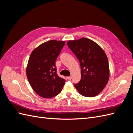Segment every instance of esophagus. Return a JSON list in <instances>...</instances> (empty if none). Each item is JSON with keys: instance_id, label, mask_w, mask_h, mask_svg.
<instances>
[{"instance_id": "34e87169", "label": "esophagus", "mask_w": 133, "mask_h": 133, "mask_svg": "<svg viewBox=\"0 0 133 133\" xmlns=\"http://www.w3.org/2000/svg\"><path fill=\"white\" fill-rule=\"evenodd\" d=\"M67 79H68V80H70L71 79V76H68Z\"/></svg>"}]
</instances>
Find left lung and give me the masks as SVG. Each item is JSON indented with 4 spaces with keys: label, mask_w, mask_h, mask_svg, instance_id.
Instances as JSON below:
<instances>
[{
    "label": "left lung",
    "mask_w": 133,
    "mask_h": 133,
    "mask_svg": "<svg viewBox=\"0 0 133 133\" xmlns=\"http://www.w3.org/2000/svg\"><path fill=\"white\" fill-rule=\"evenodd\" d=\"M67 45L79 60L81 79L75 88L87 97H94L102 92L109 78L107 56L102 48L89 39L69 41Z\"/></svg>",
    "instance_id": "1"
}]
</instances>
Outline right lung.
<instances>
[{
  "label": "right lung",
  "instance_id": "add662e5",
  "mask_svg": "<svg viewBox=\"0 0 133 133\" xmlns=\"http://www.w3.org/2000/svg\"><path fill=\"white\" fill-rule=\"evenodd\" d=\"M65 43L51 40L36 48L30 54L26 76L31 88L41 97L57 95L64 85L65 80L58 75L55 61Z\"/></svg>",
  "mask_w": 133,
  "mask_h": 133
}]
</instances>
